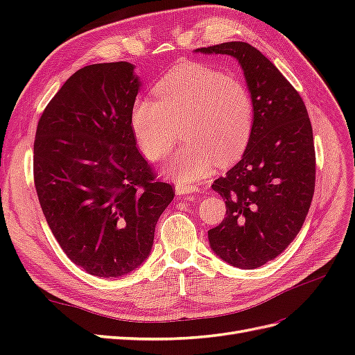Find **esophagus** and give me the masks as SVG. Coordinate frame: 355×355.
Returning <instances> with one entry per match:
<instances>
[{
  "label": "esophagus",
  "mask_w": 355,
  "mask_h": 355,
  "mask_svg": "<svg viewBox=\"0 0 355 355\" xmlns=\"http://www.w3.org/2000/svg\"><path fill=\"white\" fill-rule=\"evenodd\" d=\"M200 188L197 185H182L176 184V194L178 196H188V194H196L198 192Z\"/></svg>",
  "instance_id": "1"
}]
</instances>
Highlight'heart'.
<instances>
[{
	"instance_id": "1",
	"label": "heart",
	"mask_w": 355,
	"mask_h": 355,
	"mask_svg": "<svg viewBox=\"0 0 355 355\" xmlns=\"http://www.w3.org/2000/svg\"><path fill=\"white\" fill-rule=\"evenodd\" d=\"M155 101L137 99L130 123L142 153L166 158L182 133L187 142L164 167L178 184L207 176L216 161L241 158L254 128V99L244 80L200 63H185L166 73L154 87Z\"/></svg>"
}]
</instances>
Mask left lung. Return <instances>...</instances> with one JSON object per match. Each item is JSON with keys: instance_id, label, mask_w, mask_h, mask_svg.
I'll return each instance as SVG.
<instances>
[{"instance_id": "obj_1", "label": "left lung", "mask_w": 355, "mask_h": 355, "mask_svg": "<svg viewBox=\"0 0 355 355\" xmlns=\"http://www.w3.org/2000/svg\"><path fill=\"white\" fill-rule=\"evenodd\" d=\"M239 60L254 99V128L241 159L213 191L227 218L209 231L227 263L254 270L280 254L302 228L315 188V149L305 103L274 63L243 41L197 49Z\"/></svg>"}]
</instances>
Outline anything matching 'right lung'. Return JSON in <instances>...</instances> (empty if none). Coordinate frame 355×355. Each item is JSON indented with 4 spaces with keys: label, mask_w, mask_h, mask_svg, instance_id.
<instances>
[{
    "label": "right lung",
    "mask_w": 355,
    "mask_h": 355,
    "mask_svg": "<svg viewBox=\"0 0 355 355\" xmlns=\"http://www.w3.org/2000/svg\"><path fill=\"white\" fill-rule=\"evenodd\" d=\"M141 87L128 62L96 63L67 80L42 112L34 180L49 227L85 272L121 277L151 253L175 197L136 148L130 123Z\"/></svg>",
    "instance_id": "obj_1"
}]
</instances>
